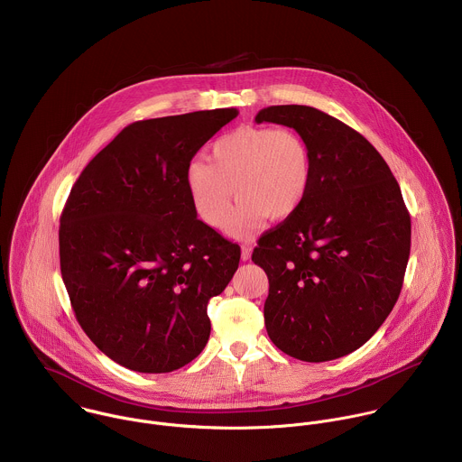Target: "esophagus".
I'll list each match as a JSON object with an SVG mask.
<instances>
[{
	"label": "esophagus",
	"mask_w": 462,
	"mask_h": 462,
	"mask_svg": "<svg viewBox=\"0 0 462 462\" xmlns=\"http://www.w3.org/2000/svg\"><path fill=\"white\" fill-rule=\"evenodd\" d=\"M251 254H253V247H251V245H244V247H242V260H244V262L251 260Z\"/></svg>",
	"instance_id": "34e87169"
}]
</instances>
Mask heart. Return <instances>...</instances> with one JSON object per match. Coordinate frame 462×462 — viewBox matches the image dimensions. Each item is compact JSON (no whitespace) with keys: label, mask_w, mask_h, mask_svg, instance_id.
<instances>
[{"label":"heart","mask_w":462,"mask_h":462,"mask_svg":"<svg viewBox=\"0 0 462 462\" xmlns=\"http://www.w3.org/2000/svg\"><path fill=\"white\" fill-rule=\"evenodd\" d=\"M311 154L299 133L244 126L218 136L209 162L196 158L187 167V187L199 218L222 227L233 199L240 200L227 233L251 236L266 217H291L311 187Z\"/></svg>","instance_id":"obj_1"}]
</instances>
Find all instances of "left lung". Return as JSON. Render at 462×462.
Here are the masks:
<instances>
[{"label":"left lung","mask_w":462,"mask_h":462,"mask_svg":"<svg viewBox=\"0 0 462 462\" xmlns=\"http://www.w3.org/2000/svg\"><path fill=\"white\" fill-rule=\"evenodd\" d=\"M256 123L293 128L313 167L302 206L253 253L270 284L266 332L300 361L343 357L377 332L400 295L411 251L400 187L361 133L317 108L268 106Z\"/></svg>","instance_id":"8db88e82"}]
</instances>
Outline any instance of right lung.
Returning a JSON list of instances; mask_svg holds the SVG:
<instances>
[{
    "label": "right lung",
    "mask_w": 462,
    "mask_h": 462,
    "mask_svg": "<svg viewBox=\"0 0 462 462\" xmlns=\"http://www.w3.org/2000/svg\"><path fill=\"white\" fill-rule=\"evenodd\" d=\"M238 116L202 110L138 121L76 180L60 217V270L81 329L112 361L174 372L208 343L206 313L240 247L198 218L187 167Z\"/></svg>",
    "instance_id": "obj_1"
}]
</instances>
